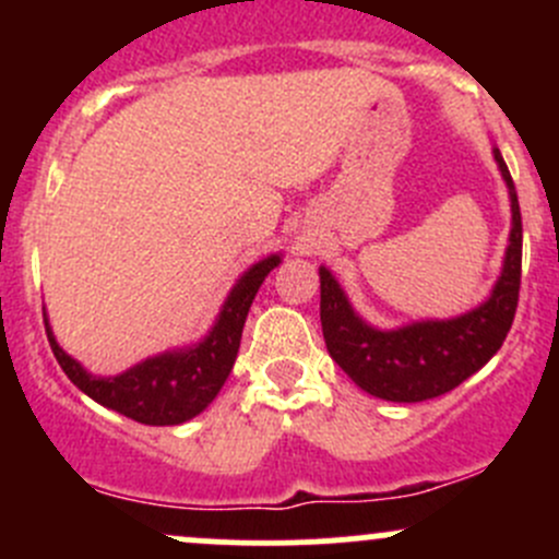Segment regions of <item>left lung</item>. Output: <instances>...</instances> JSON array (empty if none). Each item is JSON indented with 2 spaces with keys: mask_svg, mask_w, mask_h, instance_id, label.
Listing matches in <instances>:
<instances>
[{
  "mask_svg": "<svg viewBox=\"0 0 559 559\" xmlns=\"http://www.w3.org/2000/svg\"><path fill=\"white\" fill-rule=\"evenodd\" d=\"M511 197V235L492 295L454 319H427L397 330H376L359 319L326 267L321 278V332L330 357L359 389L392 403H421L452 392L498 354L514 324L522 278V213L514 180L492 148Z\"/></svg>",
  "mask_w": 559,
  "mask_h": 559,
  "instance_id": "obj_1",
  "label": "left lung"
}]
</instances>
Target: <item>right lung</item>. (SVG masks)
<instances>
[{
	"label": "right lung",
	"instance_id": "obj_1",
	"mask_svg": "<svg viewBox=\"0 0 559 559\" xmlns=\"http://www.w3.org/2000/svg\"><path fill=\"white\" fill-rule=\"evenodd\" d=\"M278 264L281 253H270V257L251 264L240 275L238 284L233 286L216 324L200 343L165 352L159 357H148L145 362L134 365L118 376H92L81 362H75L56 343L48 316L43 311L48 343L67 379L81 392H86L88 397L97 400L99 405L118 411V414L129 416L140 425H183L213 403L218 389L233 373L248 308H251L253 297H257L259 286L267 278L270 270L278 267Z\"/></svg>",
	"mask_w": 559,
	"mask_h": 559
}]
</instances>
